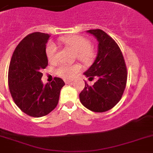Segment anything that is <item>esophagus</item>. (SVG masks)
Returning a JSON list of instances; mask_svg holds the SVG:
<instances>
[{
  "label": "esophagus",
  "mask_w": 153,
  "mask_h": 153,
  "mask_svg": "<svg viewBox=\"0 0 153 153\" xmlns=\"http://www.w3.org/2000/svg\"><path fill=\"white\" fill-rule=\"evenodd\" d=\"M65 82L66 84H70L71 82H72V80H68V79H65Z\"/></svg>",
  "instance_id": "obj_1"
}]
</instances>
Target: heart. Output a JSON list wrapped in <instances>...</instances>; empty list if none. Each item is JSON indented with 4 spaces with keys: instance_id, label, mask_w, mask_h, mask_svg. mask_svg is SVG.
Returning <instances> with one entry per match:
<instances>
[{
    "instance_id": "heart-1",
    "label": "heart",
    "mask_w": 153,
    "mask_h": 153,
    "mask_svg": "<svg viewBox=\"0 0 153 153\" xmlns=\"http://www.w3.org/2000/svg\"><path fill=\"white\" fill-rule=\"evenodd\" d=\"M59 41L74 51L76 59L83 64L91 63L95 57V49L91 46L88 39L80 35L63 36L59 38ZM58 47L53 42H49L46 46V56L50 63H55L57 61ZM81 70L79 64L74 65H62L56 70L58 76L66 79H71Z\"/></svg>"
}]
</instances>
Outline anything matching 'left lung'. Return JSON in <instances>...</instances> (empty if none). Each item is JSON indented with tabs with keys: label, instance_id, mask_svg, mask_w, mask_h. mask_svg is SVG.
<instances>
[{
	"label": "left lung",
	"instance_id": "obj_1",
	"mask_svg": "<svg viewBox=\"0 0 153 153\" xmlns=\"http://www.w3.org/2000/svg\"><path fill=\"white\" fill-rule=\"evenodd\" d=\"M98 41V52L93 65L84 73L87 77L98 78L93 85L85 82L79 94L81 103L88 110L103 113L122 98L127 82V68L122 51L114 40L101 29L87 30Z\"/></svg>",
	"mask_w": 153,
	"mask_h": 153
}]
</instances>
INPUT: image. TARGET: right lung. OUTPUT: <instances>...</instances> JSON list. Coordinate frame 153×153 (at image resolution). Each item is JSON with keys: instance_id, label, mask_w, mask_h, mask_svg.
Listing matches in <instances>:
<instances>
[{"instance_id": "obj_1", "label": "right lung", "mask_w": 153, "mask_h": 153, "mask_svg": "<svg viewBox=\"0 0 153 153\" xmlns=\"http://www.w3.org/2000/svg\"><path fill=\"white\" fill-rule=\"evenodd\" d=\"M50 35L34 32L26 36L14 50L8 71L10 94L19 108L32 117L49 114L59 103L63 79L55 77L45 85L42 69L48 65L46 44Z\"/></svg>"}]
</instances>
